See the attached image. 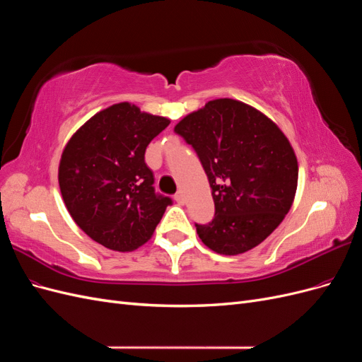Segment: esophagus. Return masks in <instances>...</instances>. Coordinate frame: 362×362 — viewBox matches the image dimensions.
<instances>
[{
    "mask_svg": "<svg viewBox=\"0 0 362 362\" xmlns=\"http://www.w3.org/2000/svg\"><path fill=\"white\" fill-rule=\"evenodd\" d=\"M175 201H177L180 205H182L185 202V196L182 192H178L177 194H175Z\"/></svg>",
    "mask_w": 362,
    "mask_h": 362,
    "instance_id": "esophagus-1",
    "label": "esophagus"
}]
</instances>
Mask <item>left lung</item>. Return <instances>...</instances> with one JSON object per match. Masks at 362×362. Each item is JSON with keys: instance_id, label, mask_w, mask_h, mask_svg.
<instances>
[{"instance_id": "1", "label": "left lung", "mask_w": 362, "mask_h": 362, "mask_svg": "<svg viewBox=\"0 0 362 362\" xmlns=\"http://www.w3.org/2000/svg\"><path fill=\"white\" fill-rule=\"evenodd\" d=\"M198 154L210 182L214 218L196 225L202 243L221 255L254 249L290 211L298 158L279 127L231 98L208 101L175 125Z\"/></svg>"}]
</instances>
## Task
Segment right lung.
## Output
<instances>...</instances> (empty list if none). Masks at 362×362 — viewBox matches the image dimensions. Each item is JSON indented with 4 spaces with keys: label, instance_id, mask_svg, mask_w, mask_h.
Returning <instances> with one entry per match:
<instances>
[{
    "label": "right lung",
    "instance_id": "obj_1",
    "mask_svg": "<svg viewBox=\"0 0 362 362\" xmlns=\"http://www.w3.org/2000/svg\"><path fill=\"white\" fill-rule=\"evenodd\" d=\"M169 124L168 117L119 103L92 116L64 146L59 164L63 201L96 243L129 252L154 234L172 199L152 187L145 151Z\"/></svg>",
    "mask_w": 362,
    "mask_h": 362
}]
</instances>
